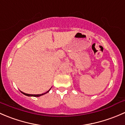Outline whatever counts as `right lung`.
Returning a JSON list of instances; mask_svg holds the SVG:
<instances>
[{
	"instance_id": "right-lung-1",
	"label": "right lung",
	"mask_w": 125,
	"mask_h": 125,
	"mask_svg": "<svg viewBox=\"0 0 125 125\" xmlns=\"http://www.w3.org/2000/svg\"><path fill=\"white\" fill-rule=\"evenodd\" d=\"M51 88H52V87H51ZM51 88H50L49 90L48 91H47V92H46V93H43V94H26V93H23V92H22V91H21V93H22L23 94H24V95H26V96H34V97H40V96H42V95H44V94H46V93H47L49 92V91L50 90H51Z\"/></svg>"
}]
</instances>
